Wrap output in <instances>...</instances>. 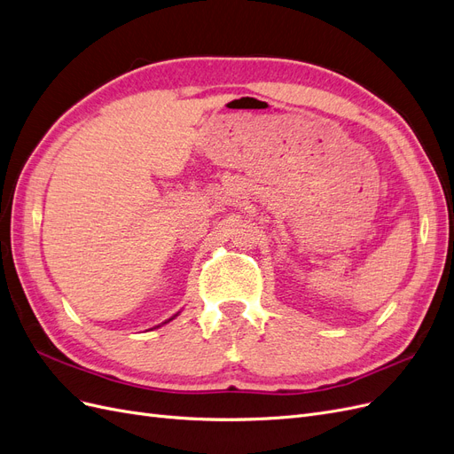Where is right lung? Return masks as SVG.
I'll return each mask as SVG.
<instances>
[{
  "label": "right lung",
  "mask_w": 454,
  "mask_h": 454,
  "mask_svg": "<svg viewBox=\"0 0 454 454\" xmlns=\"http://www.w3.org/2000/svg\"><path fill=\"white\" fill-rule=\"evenodd\" d=\"M171 318H173V317H171ZM171 318H169V320H171Z\"/></svg>",
  "instance_id": "add662e5"
}]
</instances>
